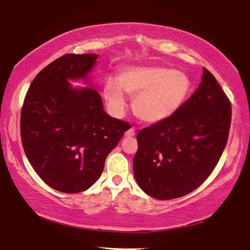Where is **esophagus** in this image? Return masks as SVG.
Returning <instances> with one entry per match:
<instances>
[{
    "label": "esophagus",
    "mask_w": 250,
    "mask_h": 250,
    "mask_svg": "<svg viewBox=\"0 0 250 250\" xmlns=\"http://www.w3.org/2000/svg\"><path fill=\"white\" fill-rule=\"evenodd\" d=\"M135 129L134 128H129L128 130H126L125 131V137H134V136H135Z\"/></svg>",
    "instance_id": "34e87169"
}]
</instances>
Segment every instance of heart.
Listing matches in <instances>:
<instances>
[{
	"label": "heart",
	"instance_id": "b5f03b06",
	"mask_svg": "<svg viewBox=\"0 0 250 250\" xmlns=\"http://www.w3.org/2000/svg\"><path fill=\"white\" fill-rule=\"evenodd\" d=\"M191 90V81L185 73L158 65H136L122 70L119 83L107 79L103 93L115 115L126 110L125 92L134 98V114L141 122L159 124L182 109Z\"/></svg>",
	"mask_w": 250,
	"mask_h": 250
}]
</instances>
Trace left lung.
Here are the masks:
<instances>
[{
    "instance_id": "8db88e82",
    "label": "left lung",
    "mask_w": 250,
    "mask_h": 250,
    "mask_svg": "<svg viewBox=\"0 0 250 250\" xmlns=\"http://www.w3.org/2000/svg\"><path fill=\"white\" fill-rule=\"evenodd\" d=\"M230 117L228 97L204 67L199 87L182 109L137 134L133 167L139 187L159 200L175 199L198 188L223 153Z\"/></svg>"
}]
</instances>
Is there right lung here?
I'll return each mask as SVG.
<instances>
[{"label": "right lung", "mask_w": 250, "mask_h": 250, "mask_svg": "<svg viewBox=\"0 0 250 250\" xmlns=\"http://www.w3.org/2000/svg\"><path fill=\"white\" fill-rule=\"evenodd\" d=\"M98 54H66L31 83L21 117L26 157L38 175L55 190L76 194L101 176L104 162L127 124L103 110L89 75ZM81 80L88 87H74Z\"/></svg>", "instance_id": "obj_1"}]
</instances>
